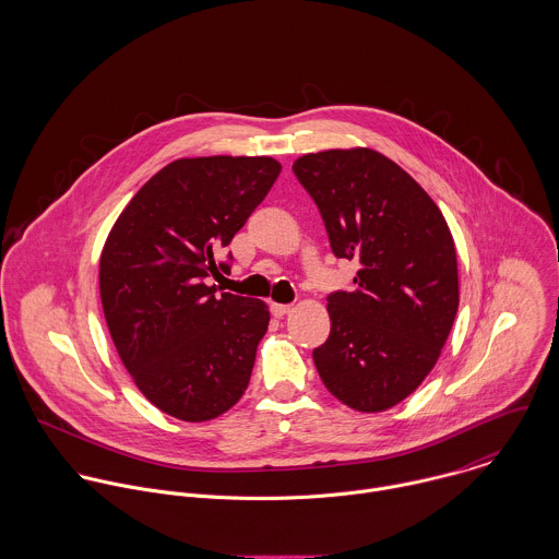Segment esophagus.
Wrapping results in <instances>:
<instances>
[{
    "label": "esophagus",
    "instance_id": "obj_1",
    "mask_svg": "<svg viewBox=\"0 0 559 559\" xmlns=\"http://www.w3.org/2000/svg\"><path fill=\"white\" fill-rule=\"evenodd\" d=\"M290 310H293V306H286V304H273V306H271V314H273L275 319H284Z\"/></svg>",
    "mask_w": 559,
    "mask_h": 559
}]
</instances>
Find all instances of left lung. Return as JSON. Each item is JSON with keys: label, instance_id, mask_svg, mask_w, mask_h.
<instances>
[{"label": "left lung", "instance_id": "8db88e82", "mask_svg": "<svg viewBox=\"0 0 559 559\" xmlns=\"http://www.w3.org/2000/svg\"><path fill=\"white\" fill-rule=\"evenodd\" d=\"M293 171L319 206L333 253L359 262L355 288L326 297L320 379L355 411L392 408L435 368L456 319L452 233L432 198L377 151L304 155Z\"/></svg>", "mask_w": 559, "mask_h": 559}]
</instances>
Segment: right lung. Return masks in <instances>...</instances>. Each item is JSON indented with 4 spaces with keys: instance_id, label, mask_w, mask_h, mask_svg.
<instances>
[{
    "instance_id": "add662e5",
    "label": "right lung",
    "mask_w": 559,
    "mask_h": 559,
    "mask_svg": "<svg viewBox=\"0 0 559 559\" xmlns=\"http://www.w3.org/2000/svg\"><path fill=\"white\" fill-rule=\"evenodd\" d=\"M280 171L271 157L171 160L105 240L98 284L111 340L140 392L171 417H219L249 385L269 310L258 299L217 297L206 277L230 269L217 255Z\"/></svg>"
}]
</instances>
